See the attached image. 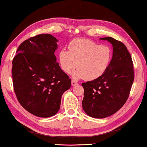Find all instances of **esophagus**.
<instances>
[{
	"instance_id": "obj_1",
	"label": "esophagus",
	"mask_w": 147,
	"mask_h": 147,
	"mask_svg": "<svg viewBox=\"0 0 147 147\" xmlns=\"http://www.w3.org/2000/svg\"><path fill=\"white\" fill-rule=\"evenodd\" d=\"M71 84H72V86H76V85H78V82H77L76 81L74 80H72Z\"/></svg>"
}]
</instances>
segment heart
I'll return each instance as SVG.
<instances>
[{
	"label": "heart",
	"instance_id": "1",
	"mask_svg": "<svg viewBox=\"0 0 147 147\" xmlns=\"http://www.w3.org/2000/svg\"><path fill=\"white\" fill-rule=\"evenodd\" d=\"M113 57L112 49L88 39H76L69 45V51L59 53V61L62 70L70 73L77 65L73 76L75 79L93 80L108 70Z\"/></svg>",
	"mask_w": 147,
	"mask_h": 147
}]
</instances>
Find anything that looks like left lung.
Segmentation results:
<instances>
[{
    "label": "left lung",
    "instance_id": "1",
    "mask_svg": "<svg viewBox=\"0 0 147 147\" xmlns=\"http://www.w3.org/2000/svg\"><path fill=\"white\" fill-rule=\"evenodd\" d=\"M113 46V57L108 70L93 81L82 83V108L87 115L102 119L116 113L127 100L134 82L133 62L122 42L111 37L100 38Z\"/></svg>",
    "mask_w": 147,
    "mask_h": 147
}]
</instances>
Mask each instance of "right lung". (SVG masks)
<instances>
[{
    "label": "right lung",
    "mask_w": 147,
    "mask_h": 147,
    "mask_svg": "<svg viewBox=\"0 0 147 147\" xmlns=\"http://www.w3.org/2000/svg\"><path fill=\"white\" fill-rule=\"evenodd\" d=\"M57 42L51 34L37 35L20 45L12 61L17 100L26 111L39 117L56 115L62 94L71 86V80L56 62Z\"/></svg>",
    "instance_id": "add662e5"
}]
</instances>
